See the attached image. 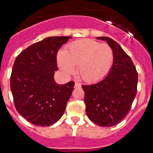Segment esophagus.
<instances>
[{
    "instance_id": "34e87169",
    "label": "esophagus",
    "mask_w": 153,
    "mask_h": 153,
    "mask_svg": "<svg viewBox=\"0 0 153 153\" xmlns=\"http://www.w3.org/2000/svg\"><path fill=\"white\" fill-rule=\"evenodd\" d=\"M74 87H75V88H79V87H81V84L79 83H78V82H75Z\"/></svg>"
}]
</instances>
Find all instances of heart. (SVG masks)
Segmentation results:
<instances>
[{
    "mask_svg": "<svg viewBox=\"0 0 153 153\" xmlns=\"http://www.w3.org/2000/svg\"><path fill=\"white\" fill-rule=\"evenodd\" d=\"M114 60L112 48L91 39L75 41L60 51L58 67L66 76H70L76 67V74L86 83L102 80L109 74Z\"/></svg>",
    "mask_w": 153,
    "mask_h": 153,
    "instance_id": "heart-1",
    "label": "heart"
}]
</instances>
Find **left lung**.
Masks as SVG:
<instances>
[{"label":"left lung","mask_w":153,"mask_h":153,"mask_svg":"<svg viewBox=\"0 0 153 153\" xmlns=\"http://www.w3.org/2000/svg\"><path fill=\"white\" fill-rule=\"evenodd\" d=\"M97 39L107 42L113 50V67L102 80L82 87L88 118L97 125L109 127L121 122L129 113L137 92L138 74L120 44L107 36Z\"/></svg>","instance_id":"obj_1"}]
</instances>
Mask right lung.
Listing matches in <instances>:
<instances>
[{"instance_id": "obj_1", "label": "right lung", "mask_w": 153, "mask_h": 153, "mask_svg": "<svg viewBox=\"0 0 153 153\" xmlns=\"http://www.w3.org/2000/svg\"><path fill=\"white\" fill-rule=\"evenodd\" d=\"M71 36H48L32 44L16 58L10 90L17 112L28 122L49 126L61 118L74 82L57 84L56 53Z\"/></svg>"}]
</instances>
